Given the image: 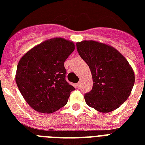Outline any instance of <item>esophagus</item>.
<instances>
[{
	"label": "esophagus",
	"instance_id": "esophagus-1",
	"mask_svg": "<svg viewBox=\"0 0 145 145\" xmlns=\"http://www.w3.org/2000/svg\"><path fill=\"white\" fill-rule=\"evenodd\" d=\"M76 86H77V88H80V83H77V84H76Z\"/></svg>",
	"mask_w": 145,
	"mask_h": 145
}]
</instances>
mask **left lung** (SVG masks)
Returning <instances> with one entry per match:
<instances>
[{"label":"left lung","mask_w":145,"mask_h":145,"mask_svg":"<svg viewBox=\"0 0 145 145\" xmlns=\"http://www.w3.org/2000/svg\"><path fill=\"white\" fill-rule=\"evenodd\" d=\"M77 52L93 75V86L84 95L86 103L98 111L118 108L130 95L135 74L126 58L113 46L95 40L77 43Z\"/></svg>","instance_id":"left-lung-1"}]
</instances>
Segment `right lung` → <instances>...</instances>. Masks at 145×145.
<instances>
[{
    "label": "right lung",
    "instance_id": "1",
    "mask_svg": "<svg viewBox=\"0 0 145 145\" xmlns=\"http://www.w3.org/2000/svg\"><path fill=\"white\" fill-rule=\"evenodd\" d=\"M74 49L72 41L55 37L31 49L19 60L16 82L34 110L51 114L67 104L75 88L66 81L64 62Z\"/></svg>",
    "mask_w": 145,
    "mask_h": 145
}]
</instances>
